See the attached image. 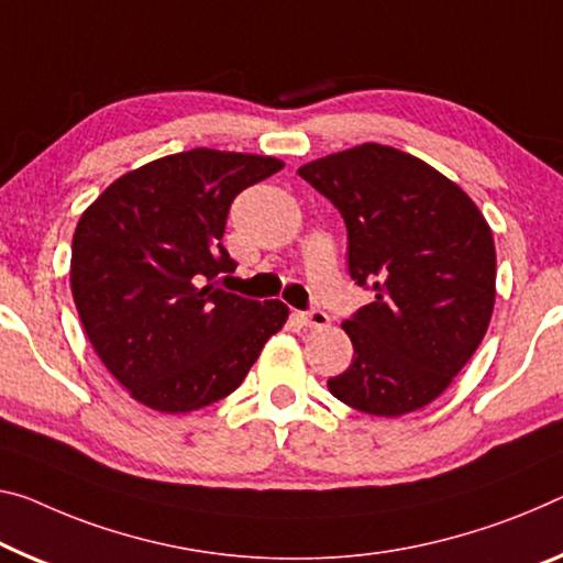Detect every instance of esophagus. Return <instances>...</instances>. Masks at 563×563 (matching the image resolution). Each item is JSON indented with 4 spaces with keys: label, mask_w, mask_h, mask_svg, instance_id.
<instances>
[{
    "label": "esophagus",
    "mask_w": 563,
    "mask_h": 563,
    "mask_svg": "<svg viewBox=\"0 0 563 563\" xmlns=\"http://www.w3.org/2000/svg\"><path fill=\"white\" fill-rule=\"evenodd\" d=\"M299 319L305 327H311V330H322V327L330 324V314L322 309H309V311H299Z\"/></svg>",
    "instance_id": "obj_1"
}]
</instances>
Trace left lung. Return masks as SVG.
<instances>
[{
	"label": "left lung",
	"instance_id": "left-lung-1",
	"mask_svg": "<svg viewBox=\"0 0 563 563\" xmlns=\"http://www.w3.org/2000/svg\"><path fill=\"white\" fill-rule=\"evenodd\" d=\"M299 176L342 213L350 276L375 291L342 322L352 365L327 387L379 418L426 408L486 336L496 301L490 227L461 186L390 145H354Z\"/></svg>",
	"mask_w": 563,
	"mask_h": 563
}]
</instances>
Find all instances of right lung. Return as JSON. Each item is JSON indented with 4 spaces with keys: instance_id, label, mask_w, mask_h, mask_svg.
Instances as JSON below:
<instances>
[{
    "instance_id": "1",
    "label": "right lung",
    "mask_w": 563,
    "mask_h": 563,
    "mask_svg": "<svg viewBox=\"0 0 563 563\" xmlns=\"http://www.w3.org/2000/svg\"><path fill=\"white\" fill-rule=\"evenodd\" d=\"M282 168L272 155H166L120 176L77 221V314L102 365L145 408L191 412L231 395L287 322L284 301L213 282L236 269L221 244L231 201Z\"/></svg>"
}]
</instances>
